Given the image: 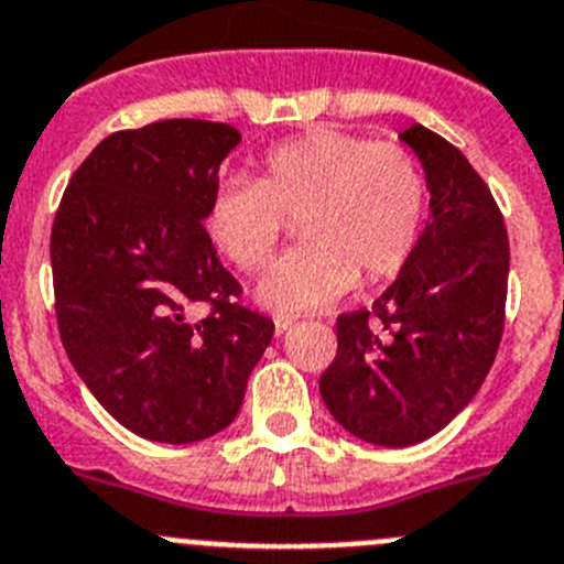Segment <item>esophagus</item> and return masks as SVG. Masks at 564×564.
<instances>
[{"mask_svg":"<svg viewBox=\"0 0 564 564\" xmlns=\"http://www.w3.org/2000/svg\"><path fill=\"white\" fill-rule=\"evenodd\" d=\"M292 326H294L292 317H275V334H278V337H281V334H286Z\"/></svg>","mask_w":564,"mask_h":564,"instance_id":"obj_1","label":"esophagus"}]
</instances>
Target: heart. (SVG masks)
<instances>
[{
    "label": "heart",
    "instance_id": "1",
    "mask_svg": "<svg viewBox=\"0 0 564 564\" xmlns=\"http://www.w3.org/2000/svg\"><path fill=\"white\" fill-rule=\"evenodd\" d=\"M301 219L303 247L263 278L258 297L275 312H308L404 270L427 219V180L410 151L339 129L278 143L258 180H225L210 196L205 230L247 275L267 270L286 221Z\"/></svg>",
    "mask_w": 564,
    "mask_h": 564
}]
</instances>
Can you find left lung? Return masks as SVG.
<instances>
[{
  "instance_id": "1",
  "label": "left lung",
  "mask_w": 564,
  "mask_h": 564,
  "mask_svg": "<svg viewBox=\"0 0 564 564\" xmlns=\"http://www.w3.org/2000/svg\"><path fill=\"white\" fill-rule=\"evenodd\" d=\"M424 165L430 219L410 263L373 306L337 317L319 395L348 433L410 446L478 393L503 337L509 236L489 185L424 126L399 134Z\"/></svg>"
}]
</instances>
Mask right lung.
<instances>
[{
  "label": "right lung",
  "mask_w": 564,
  "mask_h": 564,
  "mask_svg": "<svg viewBox=\"0 0 564 564\" xmlns=\"http://www.w3.org/2000/svg\"><path fill=\"white\" fill-rule=\"evenodd\" d=\"M232 126L160 120L115 131L69 180L50 232L64 351L93 395L140 438L194 444L241 410L275 323L205 230ZM196 305H207L202 318Z\"/></svg>",
  "instance_id": "add662e5"
}]
</instances>
